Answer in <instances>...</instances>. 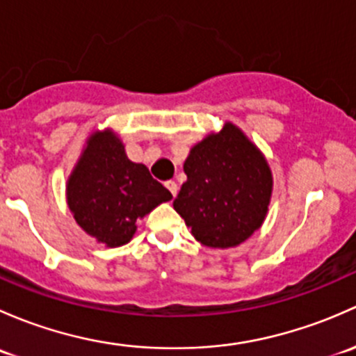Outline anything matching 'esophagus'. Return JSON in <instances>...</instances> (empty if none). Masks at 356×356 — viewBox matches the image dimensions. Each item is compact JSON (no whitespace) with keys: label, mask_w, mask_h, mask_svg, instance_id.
Returning a JSON list of instances; mask_svg holds the SVG:
<instances>
[{"label":"esophagus","mask_w":356,"mask_h":356,"mask_svg":"<svg viewBox=\"0 0 356 356\" xmlns=\"http://www.w3.org/2000/svg\"><path fill=\"white\" fill-rule=\"evenodd\" d=\"M166 188L170 190L171 195L177 197V193H178V183L177 181H173V179H171V181H166Z\"/></svg>","instance_id":"34e87169"}]
</instances>
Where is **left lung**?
Returning <instances> with one entry per match:
<instances>
[{
    "instance_id": "obj_1",
    "label": "left lung",
    "mask_w": 356,
    "mask_h": 356,
    "mask_svg": "<svg viewBox=\"0 0 356 356\" xmlns=\"http://www.w3.org/2000/svg\"><path fill=\"white\" fill-rule=\"evenodd\" d=\"M183 170L186 181L173 207L197 241L232 248L262 226L273 197V171L236 124L226 122L197 142Z\"/></svg>"
}]
</instances>
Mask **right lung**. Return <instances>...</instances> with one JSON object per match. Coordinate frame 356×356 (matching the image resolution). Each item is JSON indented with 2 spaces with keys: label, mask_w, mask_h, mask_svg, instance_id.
Wrapping results in <instances>:
<instances>
[{
  "label": "right lung",
  "mask_w": 356,
  "mask_h": 356,
  "mask_svg": "<svg viewBox=\"0 0 356 356\" xmlns=\"http://www.w3.org/2000/svg\"><path fill=\"white\" fill-rule=\"evenodd\" d=\"M171 199L145 164L128 159L113 128L87 137L67 181V204L76 225L109 248L128 243L137 219Z\"/></svg>",
  "instance_id": "add662e5"
}]
</instances>
